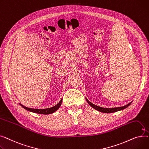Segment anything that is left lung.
<instances>
[{
	"instance_id": "1",
	"label": "left lung",
	"mask_w": 149,
	"mask_h": 149,
	"mask_svg": "<svg viewBox=\"0 0 149 149\" xmlns=\"http://www.w3.org/2000/svg\"><path fill=\"white\" fill-rule=\"evenodd\" d=\"M86 100L88 103L92 107H93V109H95V110H97L99 112H103V113H113V112H118V111L123 110V109L127 108L129 106H130V104L132 102H132H130L128 104H127L126 106H122V107H114V108H104V107H100V106H98L97 105L92 104V103L90 102V101L87 98H86Z\"/></svg>"
}]
</instances>
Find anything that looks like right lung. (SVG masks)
<instances>
[{
  "label": "right lung",
  "mask_w": 149,
  "mask_h": 149,
  "mask_svg": "<svg viewBox=\"0 0 149 149\" xmlns=\"http://www.w3.org/2000/svg\"><path fill=\"white\" fill-rule=\"evenodd\" d=\"M62 103V99H61V100L60 101V102L56 106H54V107H50V108H48V109H33V108H29L27 107H25L23 105H22V104L19 103L20 105L24 108L25 109H26V111L32 112L34 113H39V114H44V115H47V114H51L54 112H56L58 109H59V107H60L61 104Z\"/></svg>",
  "instance_id": "right-lung-1"
}]
</instances>
